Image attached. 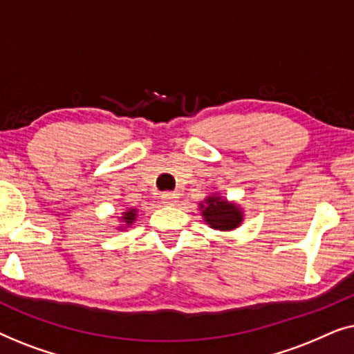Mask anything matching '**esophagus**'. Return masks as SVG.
<instances>
[{
    "label": "esophagus",
    "instance_id": "obj_1",
    "mask_svg": "<svg viewBox=\"0 0 354 354\" xmlns=\"http://www.w3.org/2000/svg\"><path fill=\"white\" fill-rule=\"evenodd\" d=\"M161 200H162L164 205H169V206H172V205H176V203H177L178 196H177V193L166 192V193H162V195H161Z\"/></svg>",
    "mask_w": 354,
    "mask_h": 354
}]
</instances>
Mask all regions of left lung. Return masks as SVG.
Listing matches in <instances>:
<instances>
[{"label": "left lung", "instance_id": "left-lung-1", "mask_svg": "<svg viewBox=\"0 0 354 354\" xmlns=\"http://www.w3.org/2000/svg\"><path fill=\"white\" fill-rule=\"evenodd\" d=\"M200 209L206 224L216 230H234L243 221V211L221 195L207 196Z\"/></svg>", "mask_w": 354, "mask_h": 354}]
</instances>
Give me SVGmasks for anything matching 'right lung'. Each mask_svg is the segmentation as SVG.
Wrapping results in <instances>:
<instances>
[{
	"label": "right lung",
	"mask_w": 354,
	"mask_h": 354,
	"mask_svg": "<svg viewBox=\"0 0 354 354\" xmlns=\"http://www.w3.org/2000/svg\"><path fill=\"white\" fill-rule=\"evenodd\" d=\"M135 217H137V209H127L120 217V222H124L122 227H119V229H124V227H129L130 224H133Z\"/></svg>",
	"instance_id": "obj_1"
}]
</instances>
